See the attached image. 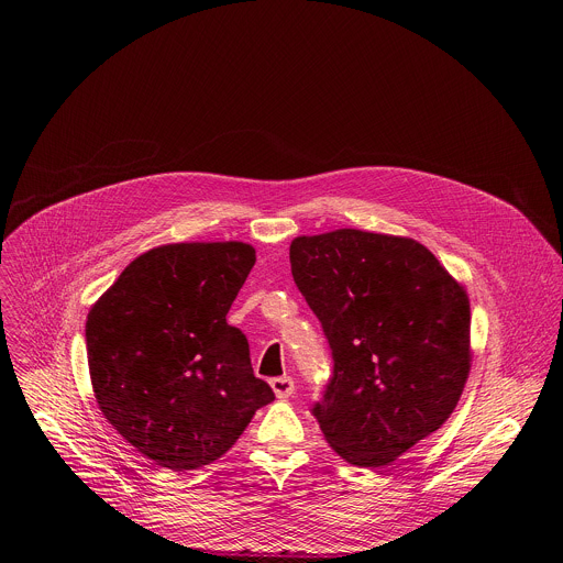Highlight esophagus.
Returning <instances> with one entry per match:
<instances>
[{"mask_svg": "<svg viewBox=\"0 0 563 563\" xmlns=\"http://www.w3.org/2000/svg\"><path fill=\"white\" fill-rule=\"evenodd\" d=\"M269 385H272V389H274V394L278 398H289L294 394V389H296L291 376H276V378L269 380Z\"/></svg>", "mask_w": 563, "mask_h": 563, "instance_id": "esophagus-1", "label": "esophagus"}]
</instances>
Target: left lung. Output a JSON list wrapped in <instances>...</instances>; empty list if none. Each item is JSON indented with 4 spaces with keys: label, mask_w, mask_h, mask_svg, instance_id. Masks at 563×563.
<instances>
[{
    "label": "left lung",
    "mask_w": 563,
    "mask_h": 563,
    "mask_svg": "<svg viewBox=\"0 0 563 563\" xmlns=\"http://www.w3.org/2000/svg\"><path fill=\"white\" fill-rule=\"evenodd\" d=\"M289 261L334 358L311 415L347 463L389 465L459 404L472 361L467 291L404 235H298Z\"/></svg>",
    "instance_id": "obj_1"
}]
</instances>
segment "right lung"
Listing matches in <instances>:
<instances>
[{
	"label": "right lung",
	"instance_id": "right-lung-1",
	"mask_svg": "<svg viewBox=\"0 0 563 563\" xmlns=\"http://www.w3.org/2000/svg\"><path fill=\"white\" fill-rule=\"evenodd\" d=\"M254 263L256 250L238 240L155 247L87 316L98 406L159 467L209 465L274 400L254 376L245 334L227 323Z\"/></svg>",
	"mask_w": 563,
	"mask_h": 563
}]
</instances>
